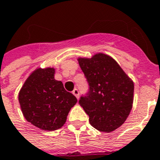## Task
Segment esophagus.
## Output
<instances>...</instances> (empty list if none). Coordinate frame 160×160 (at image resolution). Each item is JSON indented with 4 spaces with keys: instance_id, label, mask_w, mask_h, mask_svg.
<instances>
[{
    "instance_id": "obj_1",
    "label": "esophagus",
    "mask_w": 160,
    "mask_h": 160,
    "mask_svg": "<svg viewBox=\"0 0 160 160\" xmlns=\"http://www.w3.org/2000/svg\"><path fill=\"white\" fill-rule=\"evenodd\" d=\"M72 94L75 95L76 97H77V99H78L79 98V90L78 89V88H75V89L72 91Z\"/></svg>"
}]
</instances>
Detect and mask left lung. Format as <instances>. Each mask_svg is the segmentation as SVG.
Returning a JSON list of instances; mask_svg holds the SVG:
<instances>
[{
	"label": "left lung",
	"mask_w": 160,
	"mask_h": 160,
	"mask_svg": "<svg viewBox=\"0 0 160 160\" xmlns=\"http://www.w3.org/2000/svg\"><path fill=\"white\" fill-rule=\"evenodd\" d=\"M88 83V91L79 104L92 126L102 132L120 127L131 111L134 82L112 57L96 53L90 59L78 58Z\"/></svg>",
	"instance_id": "8db88e82"
}]
</instances>
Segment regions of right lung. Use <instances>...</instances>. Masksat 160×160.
Masks as SVG:
<instances>
[{
	"mask_svg": "<svg viewBox=\"0 0 160 160\" xmlns=\"http://www.w3.org/2000/svg\"><path fill=\"white\" fill-rule=\"evenodd\" d=\"M18 101L28 122L43 130L53 131L65 124L77 98L54 79V69L38 68L24 82Z\"/></svg>",
	"mask_w": 160,
	"mask_h": 160,
	"instance_id": "right-lung-1",
	"label": "right lung"
}]
</instances>
